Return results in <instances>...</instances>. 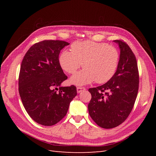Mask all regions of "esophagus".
I'll use <instances>...</instances> for the list:
<instances>
[{
	"label": "esophagus",
	"mask_w": 156,
	"mask_h": 156,
	"mask_svg": "<svg viewBox=\"0 0 156 156\" xmlns=\"http://www.w3.org/2000/svg\"><path fill=\"white\" fill-rule=\"evenodd\" d=\"M83 90H85V88H84V87H77V93L81 92Z\"/></svg>",
	"instance_id": "obj_1"
}]
</instances>
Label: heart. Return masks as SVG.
I'll list each match as a JSON object with an SVG mask.
<instances>
[{"mask_svg":"<svg viewBox=\"0 0 156 156\" xmlns=\"http://www.w3.org/2000/svg\"><path fill=\"white\" fill-rule=\"evenodd\" d=\"M71 51L64 50L59 58L60 66L66 72L74 73L81 66L84 68L71 77L75 85H84L96 81L107 82L116 72L119 63V52L115 47L94 41H75Z\"/></svg>","mask_w":156,"mask_h":156,"instance_id":"obj_1","label":"heart"}]
</instances>
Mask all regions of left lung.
Masks as SVG:
<instances>
[{
	"label": "left lung",
	"mask_w": 156,
	"mask_h": 156,
	"mask_svg": "<svg viewBox=\"0 0 156 156\" xmlns=\"http://www.w3.org/2000/svg\"><path fill=\"white\" fill-rule=\"evenodd\" d=\"M120 49L116 72L106 83L88 89L92 98L89 115L99 126L105 129L117 127L129 115L137 96L139 74L135 55L125 41L115 40Z\"/></svg>",
	"instance_id": "obj_1"
}]
</instances>
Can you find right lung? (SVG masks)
I'll return each instance as SVG.
<instances>
[{"label":"right lung","instance_id":"add662e5","mask_svg":"<svg viewBox=\"0 0 156 156\" xmlns=\"http://www.w3.org/2000/svg\"><path fill=\"white\" fill-rule=\"evenodd\" d=\"M69 44L44 40L30 47L21 64L19 92L23 105L37 124L51 126L66 115L70 102L77 95L74 85L60 87L68 77L60 66V51Z\"/></svg>","mask_w":156,"mask_h":156}]
</instances>
